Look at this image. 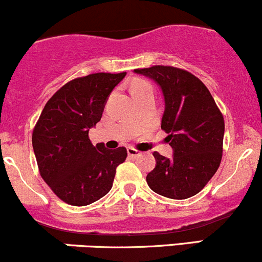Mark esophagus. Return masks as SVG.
Returning a JSON list of instances; mask_svg holds the SVG:
<instances>
[{"instance_id": "34e87169", "label": "esophagus", "mask_w": 262, "mask_h": 262, "mask_svg": "<svg viewBox=\"0 0 262 262\" xmlns=\"http://www.w3.org/2000/svg\"><path fill=\"white\" fill-rule=\"evenodd\" d=\"M127 154L130 157H139L140 155H141V152H140L139 150H136V148H134V147H128Z\"/></svg>"}]
</instances>
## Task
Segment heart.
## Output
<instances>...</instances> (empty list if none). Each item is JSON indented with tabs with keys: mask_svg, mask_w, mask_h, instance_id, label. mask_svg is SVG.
I'll use <instances>...</instances> for the list:
<instances>
[{
	"mask_svg": "<svg viewBox=\"0 0 262 262\" xmlns=\"http://www.w3.org/2000/svg\"><path fill=\"white\" fill-rule=\"evenodd\" d=\"M132 94L136 95V94H140V92H147V91H154V87L151 85L148 81L146 80H137L135 81L134 85H132V89H131Z\"/></svg>",
	"mask_w": 262,
	"mask_h": 262,
	"instance_id": "heart-1",
	"label": "heart"
}]
</instances>
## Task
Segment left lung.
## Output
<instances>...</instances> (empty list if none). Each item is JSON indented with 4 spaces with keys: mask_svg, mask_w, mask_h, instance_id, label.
<instances>
[{
    "mask_svg": "<svg viewBox=\"0 0 262 262\" xmlns=\"http://www.w3.org/2000/svg\"><path fill=\"white\" fill-rule=\"evenodd\" d=\"M135 72L148 76L161 87V128L173 148L172 159L155 151L156 166L146 177L147 185L165 198H191L206 186L220 166L224 116L204 82L186 70L156 64Z\"/></svg>",
    "mask_w": 262,
    "mask_h": 262,
    "instance_id": "1",
    "label": "left lung"
}]
</instances>
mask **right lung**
<instances>
[{"label":"right lung","instance_id":"obj_1","mask_svg":"<svg viewBox=\"0 0 262 262\" xmlns=\"http://www.w3.org/2000/svg\"><path fill=\"white\" fill-rule=\"evenodd\" d=\"M126 72H97L69 81L47 101L32 132L38 171L58 199L86 206L112 187L126 147L94 146L89 130L102 117L106 100Z\"/></svg>","mask_w":262,"mask_h":262}]
</instances>
